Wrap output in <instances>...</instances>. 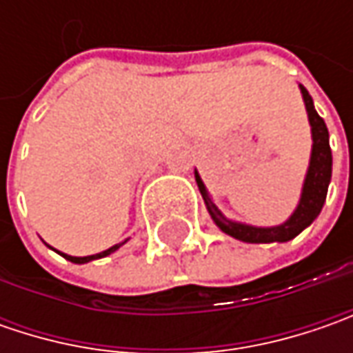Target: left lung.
Masks as SVG:
<instances>
[{"instance_id":"obj_1","label":"left lung","mask_w":353,"mask_h":353,"mask_svg":"<svg viewBox=\"0 0 353 353\" xmlns=\"http://www.w3.org/2000/svg\"><path fill=\"white\" fill-rule=\"evenodd\" d=\"M303 98H305L306 112H308V121L312 128V157H310V167L306 172L305 188H303V196L296 206V210L291 218L283 225L277 228H253V225L236 224L230 222L222 216V212L216 208V204L208 196L204 184L200 181L196 172V183L200 188V194L206 202V208L214 218V222L218 228L228 234V236L236 237L239 241L245 243H271V241H289L292 237H296L305 228L312 224L316 220V216L324 206L326 192H328V184L332 179V151H330V139H328V128L324 123V119L319 116V112L314 110L312 98L308 94L305 86H301Z\"/></svg>"}]
</instances>
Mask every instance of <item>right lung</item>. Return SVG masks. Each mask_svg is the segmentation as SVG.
I'll use <instances>...</instances> for the list:
<instances>
[{"instance_id":"obj_1","label":"right lung","mask_w":353,"mask_h":353,"mask_svg":"<svg viewBox=\"0 0 353 353\" xmlns=\"http://www.w3.org/2000/svg\"><path fill=\"white\" fill-rule=\"evenodd\" d=\"M121 245V243H119ZM119 245H114V248H110V250L102 251V253H96V255H88V257H72V255H64V259H68V261H72V263H88L92 259H100V257H105V255H110V253H114V251L119 248Z\"/></svg>"}]
</instances>
